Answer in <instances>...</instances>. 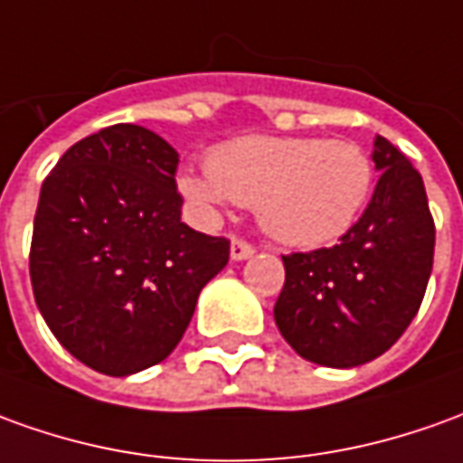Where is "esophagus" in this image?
Returning <instances> with one entry per match:
<instances>
[{"label": "esophagus", "instance_id": "obj_1", "mask_svg": "<svg viewBox=\"0 0 463 463\" xmlns=\"http://www.w3.org/2000/svg\"><path fill=\"white\" fill-rule=\"evenodd\" d=\"M254 254V247H251L250 241H244V239H232V260L234 262H241V260H247Z\"/></svg>", "mask_w": 463, "mask_h": 463}]
</instances>
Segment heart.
I'll return each mask as SVG.
<instances>
[{
  "instance_id": "heart-1",
  "label": "heart",
  "mask_w": 463,
  "mask_h": 463,
  "mask_svg": "<svg viewBox=\"0 0 463 463\" xmlns=\"http://www.w3.org/2000/svg\"><path fill=\"white\" fill-rule=\"evenodd\" d=\"M206 168L178 178L196 209L247 203L267 234L298 247L340 237L373 186L368 153L347 140L244 136L216 146Z\"/></svg>"
}]
</instances>
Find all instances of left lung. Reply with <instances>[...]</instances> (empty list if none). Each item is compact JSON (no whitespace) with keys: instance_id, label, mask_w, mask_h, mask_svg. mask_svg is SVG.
Returning a JSON list of instances; mask_svg holds the SVG:
<instances>
[{"instance_id":"obj_1","label":"left lung","mask_w":463,"mask_h":463,"mask_svg":"<svg viewBox=\"0 0 463 463\" xmlns=\"http://www.w3.org/2000/svg\"><path fill=\"white\" fill-rule=\"evenodd\" d=\"M373 199L335 247L285 254L274 323L295 353L327 368L383 355L416 317L433 267L436 226L423 178L375 136Z\"/></svg>"}]
</instances>
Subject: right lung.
Here are the masks:
<instances>
[{
    "label": "right lung",
    "instance_id": "right-lung-1",
    "mask_svg": "<svg viewBox=\"0 0 463 463\" xmlns=\"http://www.w3.org/2000/svg\"><path fill=\"white\" fill-rule=\"evenodd\" d=\"M178 153L118 123L78 140L44 178L34 213V302L88 368L130 375L171 355L229 239L181 222Z\"/></svg>",
    "mask_w": 463,
    "mask_h": 463
}]
</instances>
